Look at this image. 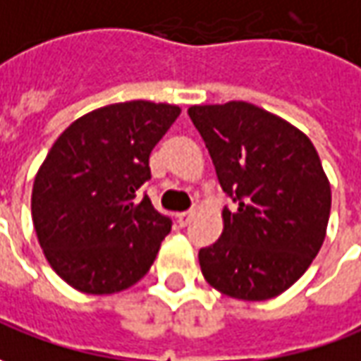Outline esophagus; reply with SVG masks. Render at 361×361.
<instances>
[{
    "instance_id": "obj_1",
    "label": "esophagus",
    "mask_w": 361,
    "mask_h": 361,
    "mask_svg": "<svg viewBox=\"0 0 361 361\" xmlns=\"http://www.w3.org/2000/svg\"><path fill=\"white\" fill-rule=\"evenodd\" d=\"M190 220H192V212L176 214V222H178V226H180V228L188 226V224H190Z\"/></svg>"
}]
</instances>
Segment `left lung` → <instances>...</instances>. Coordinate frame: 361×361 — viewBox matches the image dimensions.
I'll list each match as a JSON object with an SVG mask.
<instances>
[{
    "mask_svg": "<svg viewBox=\"0 0 361 361\" xmlns=\"http://www.w3.org/2000/svg\"><path fill=\"white\" fill-rule=\"evenodd\" d=\"M214 169L235 208L224 232L202 247L204 279L222 295L267 300L300 279L324 242L330 183L310 139L247 102L192 106Z\"/></svg>",
    "mask_w": 361,
    "mask_h": 361,
    "instance_id": "obj_1",
    "label": "left lung"
}]
</instances>
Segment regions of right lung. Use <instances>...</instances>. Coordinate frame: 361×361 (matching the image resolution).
<instances>
[{"mask_svg":"<svg viewBox=\"0 0 361 361\" xmlns=\"http://www.w3.org/2000/svg\"><path fill=\"white\" fill-rule=\"evenodd\" d=\"M180 108L135 100L94 109L54 141L35 176L31 212L44 257L71 287L109 295L153 265L171 218L137 192L149 155Z\"/></svg>","mask_w":361,"mask_h":361,"instance_id":"1","label":"right lung"}]
</instances>
